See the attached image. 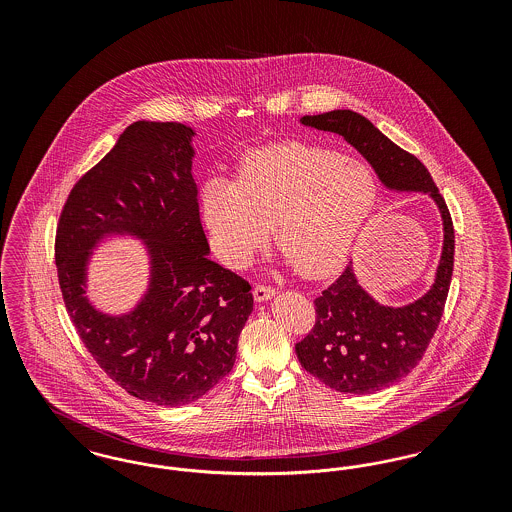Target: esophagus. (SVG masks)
Wrapping results in <instances>:
<instances>
[{"mask_svg": "<svg viewBox=\"0 0 512 512\" xmlns=\"http://www.w3.org/2000/svg\"><path fill=\"white\" fill-rule=\"evenodd\" d=\"M274 293H276V290H274L272 286H267V284H257V286L253 288L255 301H267Z\"/></svg>", "mask_w": 512, "mask_h": 512, "instance_id": "1", "label": "esophagus"}]
</instances>
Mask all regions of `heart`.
I'll use <instances>...</instances> for the list:
<instances>
[{
	"instance_id": "1",
	"label": "heart",
	"mask_w": 512,
	"mask_h": 512,
	"mask_svg": "<svg viewBox=\"0 0 512 512\" xmlns=\"http://www.w3.org/2000/svg\"><path fill=\"white\" fill-rule=\"evenodd\" d=\"M376 199L366 163L292 142L245 155L236 182H207L201 213L228 265L245 267L276 224L278 247L301 274L320 278L345 263Z\"/></svg>"
}]
</instances>
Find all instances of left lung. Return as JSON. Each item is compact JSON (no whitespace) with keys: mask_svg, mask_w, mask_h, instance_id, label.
<instances>
[{"mask_svg":"<svg viewBox=\"0 0 512 512\" xmlns=\"http://www.w3.org/2000/svg\"><path fill=\"white\" fill-rule=\"evenodd\" d=\"M301 122L343 136L365 155L388 188L428 192L443 219V251L430 292L407 307H384L357 284L349 263L340 278L315 299V326L295 343L301 366L328 388L374 393L407 376L438 330L455 265L453 220L428 169L363 115L343 109L303 117Z\"/></svg>","mask_w":512,"mask_h":512,"instance_id":"8db88e82","label":"left lung"}]
</instances>
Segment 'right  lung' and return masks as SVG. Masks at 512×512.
Masks as SVG:
<instances>
[{"mask_svg": "<svg viewBox=\"0 0 512 512\" xmlns=\"http://www.w3.org/2000/svg\"><path fill=\"white\" fill-rule=\"evenodd\" d=\"M192 136L178 122L130 124L74 184L55 232L63 301L88 353L122 390L163 407L188 405L219 384L253 311L249 282L207 257ZM109 231L144 237L154 263L147 299L117 319L83 297L87 251Z\"/></svg>", "mask_w": 512, "mask_h": 512, "instance_id": "obj_1", "label": "right lung"}]
</instances>
